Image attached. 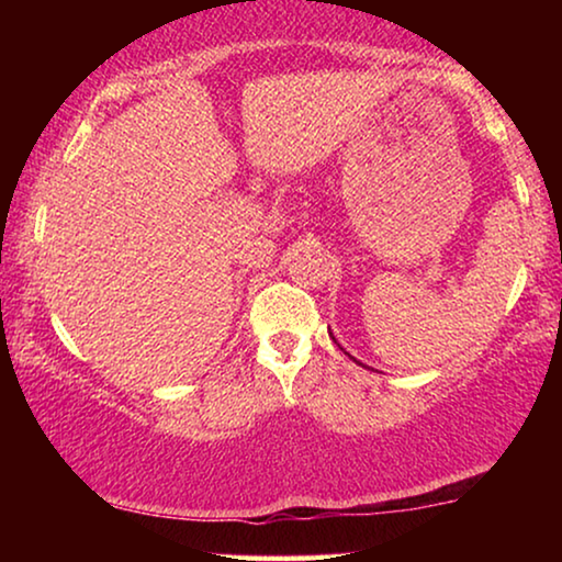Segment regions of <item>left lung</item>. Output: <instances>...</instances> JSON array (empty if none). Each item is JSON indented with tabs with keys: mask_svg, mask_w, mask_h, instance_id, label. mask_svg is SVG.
<instances>
[{
	"mask_svg": "<svg viewBox=\"0 0 562 562\" xmlns=\"http://www.w3.org/2000/svg\"><path fill=\"white\" fill-rule=\"evenodd\" d=\"M329 337H333V333H329ZM333 340H335V337H333ZM337 342V340H335Z\"/></svg>",
	"mask_w": 562,
	"mask_h": 562,
	"instance_id": "8db88e82",
	"label": "left lung"
}]
</instances>
